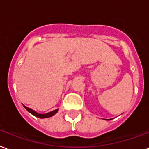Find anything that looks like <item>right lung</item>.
Wrapping results in <instances>:
<instances>
[{
	"label": "right lung",
	"instance_id": "obj_1",
	"mask_svg": "<svg viewBox=\"0 0 149 149\" xmlns=\"http://www.w3.org/2000/svg\"><path fill=\"white\" fill-rule=\"evenodd\" d=\"M25 109L28 111V112H29L31 114H33V116H37V117L38 118H41V119H43V118H48V117H51V116H54V114H56L57 112H58V109H55L54 110V111H52V112H48V113H45V114H39V113H37V112H35L34 110L31 109H29V108L26 107V106H24Z\"/></svg>",
	"mask_w": 149,
	"mask_h": 149
}]
</instances>
